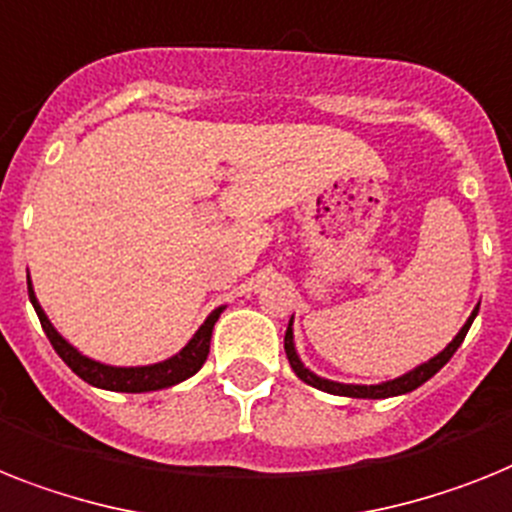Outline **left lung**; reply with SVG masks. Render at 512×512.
Here are the masks:
<instances>
[{"instance_id":"left-lung-1","label":"left lung","mask_w":512,"mask_h":512,"mask_svg":"<svg viewBox=\"0 0 512 512\" xmlns=\"http://www.w3.org/2000/svg\"><path fill=\"white\" fill-rule=\"evenodd\" d=\"M476 312H479V307L471 312V317L466 320V325L458 330V336H455L453 341H450L448 346L440 351V354L432 356L429 362L419 364V367L411 369V372H406V375L395 377V380H388V382H380V385H343V382L325 380V377H317L315 372H309V369L302 364V359L296 356V349H294V330H291V322H294V317H291L289 328H286L283 349H286V356H289V364H291V369L296 372V377L307 382V385H312V388L325 390V393H333V395H346V398H390V395L411 393V390H416L419 385H424L429 377H435L437 372H440V369L450 362V356L458 351V346H461L463 338H466L468 328H471V322H474Z\"/></svg>"}]
</instances>
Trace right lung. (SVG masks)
<instances>
[{"mask_svg":"<svg viewBox=\"0 0 512 512\" xmlns=\"http://www.w3.org/2000/svg\"><path fill=\"white\" fill-rule=\"evenodd\" d=\"M28 296L33 309H36L38 320H41V328H44L46 338L51 341L54 351L62 356V362L67 364L80 380L93 385V388L117 390V393H148V390H163L195 375L197 369L205 364V359H208L213 325H216V320L223 312V307L213 309L208 315V320H205L203 325H200V330L192 336V341L187 343L179 354L166 359V362L148 364V367H109V364L93 362V359L83 356L75 346H70V343L59 336L57 330H54V325L49 322V317H46V312L41 309V304H38L36 294H33V286H30V278Z\"/></svg>","mask_w":512,"mask_h":512,"instance_id":"right-lung-1","label":"right lung"}]
</instances>
